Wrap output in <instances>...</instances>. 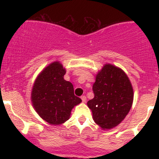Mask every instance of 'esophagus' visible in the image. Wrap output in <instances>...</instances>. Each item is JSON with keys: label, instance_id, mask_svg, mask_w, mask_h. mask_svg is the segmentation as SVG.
Wrapping results in <instances>:
<instances>
[{"label": "esophagus", "instance_id": "34e87169", "mask_svg": "<svg viewBox=\"0 0 159 159\" xmlns=\"http://www.w3.org/2000/svg\"><path fill=\"white\" fill-rule=\"evenodd\" d=\"M81 98V100H82V102H86V100H87V98H86L85 96H82Z\"/></svg>", "mask_w": 159, "mask_h": 159}]
</instances>
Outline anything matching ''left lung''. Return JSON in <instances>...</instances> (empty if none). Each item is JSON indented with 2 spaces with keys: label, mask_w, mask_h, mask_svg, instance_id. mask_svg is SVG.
I'll list each match as a JSON object with an SVG mask.
<instances>
[{
  "label": "left lung",
  "mask_w": 159,
  "mask_h": 159,
  "mask_svg": "<svg viewBox=\"0 0 159 159\" xmlns=\"http://www.w3.org/2000/svg\"><path fill=\"white\" fill-rule=\"evenodd\" d=\"M94 98L87 102L93 120L104 129L114 128L123 120L132 107L133 89L122 69L106 64L93 85Z\"/></svg>",
  "instance_id": "left-lung-1"
}]
</instances>
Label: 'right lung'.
<instances>
[{
    "label": "right lung",
    "mask_w": 159,
    "mask_h": 159,
    "mask_svg": "<svg viewBox=\"0 0 159 159\" xmlns=\"http://www.w3.org/2000/svg\"><path fill=\"white\" fill-rule=\"evenodd\" d=\"M65 74L62 64L54 62L39 74L33 87V105L51 125H57L68 120L72 109L81 102L75 96L72 84L63 78Z\"/></svg>",
    "instance_id": "1"
}]
</instances>
